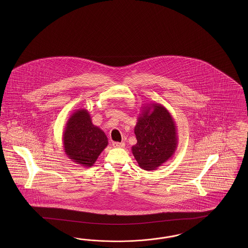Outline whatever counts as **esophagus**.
Listing matches in <instances>:
<instances>
[{
  "label": "esophagus",
  "mask_w": 248,
  "mask_h": 248,
  "mask_svg": "<svg viewBox=\"0 0 248 248\" xmlns=\"http://www.w3.org/2000/svg\"><path fill=\"white\" fill-rule=\"evenodd\" d=\"M113 147H115V148H123V147H124V146H125V143L113 142Z\"/></svg>",
  "instance_id": "esophagus-1"
}]
</instances>
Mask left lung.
Here are the masks:
<instances>
[{"label": "left lung", "instance_id": "1", "mask_svg": "<svg viewBox=\"0 0 248 248\" xmlns=\"http://www.w3.org/2000/svg\"><path fill=\"white\" fill-rule=\"evenodd\" d=\"M135 134L137 143L132 147V153L143 170H156L172 158L177 148L178 137L173 116L158 103L143 105Z\"/></svg>", "mask_w": 248, "mask_h": 248}]
</instances>
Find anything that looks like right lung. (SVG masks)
<instances>
[{"mask_svg": "<svg viewBox=\"0 0 248 248\" xmlns=\"http://www.w3.org/2000/svg\"><path fill=\"white\" fill-rule=\"evenodd\" d=\"M62 134L67 157L85 167L93 166L108 144L105 132L92 123L86 109H78L72 113Z\"/></svg>", "mask_w": 248, "mask_h": 248, "instance_id": "add662e5", "label": "right lung"}]
</instances>
